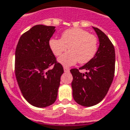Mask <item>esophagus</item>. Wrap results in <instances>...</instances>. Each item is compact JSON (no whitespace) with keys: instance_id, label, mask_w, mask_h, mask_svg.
<instances>
[{"instance_id":"34e87169","label":"esophagus","mask_w":130,"mask_h":130,"mask_svg":"<svg viewBox=\"0 0 130 130\" xmlns=\"http://www.w3.org/2000/svg\"><path fill=\"white\" fill-rule=\"evenodd\" d=\"M64 71L65 73H69V71H70V69H68V68H66V67H64Z\"/></svg>"}]
</instances>
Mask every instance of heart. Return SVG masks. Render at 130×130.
Returning a JSON list of instances; mask_svg holds the SVG:
<instances>
[{
	"instance_id": "1",
	"label": "heart",
	"mask_w": 130,
	"mask_h": 130,
	"mask_svg": "<svg viewBox=\"0 0 130 130\" xmlns=\"http://www.w3.org/2000/svg\"><path fill=\"white\" fill-rule=\"evenodd\" d=\"M49 46L55 56H59L69 47L70 51L60 56L58 61L64 66H71L78 61L86 64L93 58L97 51V39L84 29L73 28L64 31L61 39H51Z\"/></svg>"
}]
</instances>
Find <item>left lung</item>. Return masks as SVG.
Masks as SVG:
<instances>
[{"label": "left lung", "instance_id": "8db88e82", "mask_svg": "<svg viewBox=\"0 0 130 130\" xmlns=\"http://www.w3.org/2000/svg\"><path fill=\"white\" fill-rule=\"evenodd\" d=\"M93 29L97 34L99 46L93 58L79 68L87 71L80 73L73 69L71 84L75 101L81 106H94L106 96L112 84L115 71V51L112 43L102 31Z\"/></svg>", "mask_w": 130, "mask_h": 130}]
</instances>
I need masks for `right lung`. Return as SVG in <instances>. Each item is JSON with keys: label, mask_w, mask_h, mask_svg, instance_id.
<instances>
[{"label": "right lung", "mask_w": 130, "mask_h": 130, "mask_svg": "<svg viewBox=\"0 0 130 130\" xmlns=\"http://www.w3.org/2000/svg\"><path fill=\"white\" fill-rule=\"evenodd\" d=\"M55 27L38 24L21 36L15 53V74L24 99L37 108L56 100L64 73L49 46ZM51 66H54L50 69Z\"/></svg>", "instance_id": "right-lung-1"}]
</instances>
